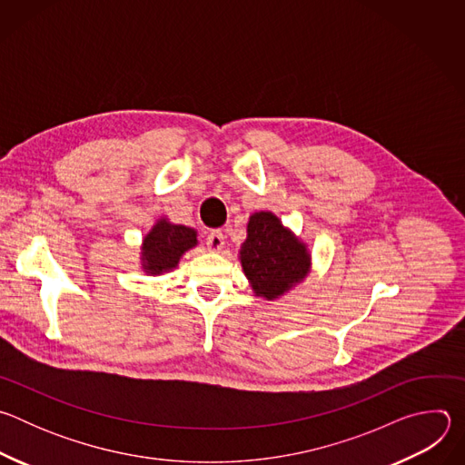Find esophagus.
I'll use <instances>...</instances> for the list:
<instances>
[{
    "instance_id": "obj_1",
    "label": "esophagus",
    "mask_w": 465,
    "mask_h": 465,
    "mask_svg": "<svg viewBox=\"0 0 465 465\" xmlns=\"http://www.w3.org/2000/svg\"><path fill=\"white\" fill-rule=\"evenodd\" d=\"M206 244L212 252H221L224 248V235L221 230H213L208 239H206Z\"/></svg>"
}]
</instances>
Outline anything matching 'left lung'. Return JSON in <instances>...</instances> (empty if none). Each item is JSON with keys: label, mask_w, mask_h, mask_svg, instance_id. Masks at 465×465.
I'll list each match as a JSON object with an SVG mask.
<instances>
[{"label": "left lung", "mask_w": 465, "mask_h": 465, "mask_svg": "<svg viewBox=\"0 0 465 465\" xmlns=\"http://www.w3.org/2000/svg\"><path fill=\"white\" fill-rule=\"evenodd\" d=\"M242 272L253 296L276 302L305 282L312 269L309 244L272 212H255L239 250Z\"/></svg>", "instance_id": "8db88e82"}]
</instances>
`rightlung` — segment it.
<instances>
[{
  "mask_svg": "<svg viewBox=\"0 0 465 465\" xmlns=\"http://www.w3.org/2000/svg\"><path fill=\"white\" fill-rule=\"evenodd\" d=\"M198 244V233L191 226L174 224L165 215L156 219L140 246V264L147 276L173 272L182 255Z\"/></svg>",
  "mask_w": 465,
  "mask_h": 465,
  "instance_id": "obj_1",
  "label": "right lung"
}]
</instances>
